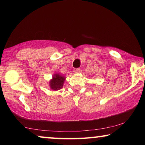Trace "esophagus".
Segmentation results:
<instances>
[{
    "label": "esophagus",
    "mask_w": 145,
    "mask_h": 145,
    "mask_svg": "<svg viewBox=\"0 0 145 145\" xmlns=\"http://www.w3.org/2000/svg\"><path fill=\"white\" fill-rule=\"evenodd\" d=\"M81 69H80V68H76V69L75 70V73H79L81 72Z\"/></svg>",
    "instance_id": "34e87169"
}]
</instances>
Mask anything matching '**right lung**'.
Returning <instances> with one entry per match:
<instances>
[{
	"mask_svg": "<svg viewBox=\"0 0 145 145\" xmlns=\"http://www.w3.org/2000/svg\"><path fill=\"white\" fill-rule=\"evenodd\" d=\"M65 78H66L65 77L60 75L59 73H56V74L53 75L52 79H51L49 82L51 89L54 91L61 89L63 86Z\"/></svg>",
	"mask_w": 145,
	"mask_h": 145,
	"instance_id": "1",
	"label": "right lung"
}]
</instances>
